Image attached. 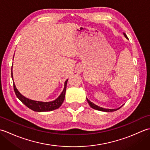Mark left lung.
Returning <instances> with one entry per match:
<instances>
[{"mask_svg": "<svg viewBox=\"0 0 150 150\" xmlns=\"http://www.w3.org/2000/svg\"><path fill=\"white\" fill-rule=\"evenodd\" d=\"M124 35L125 36V37L126 38V39H128V37L126 36V35L124 33ZM87 101L88 104H90V106L92 108H93V109L95 110H99V111H106V112H111V111H117L119 109H120V108H117V109H106V108H101L100 106H97V105H95V104H93L92 102L89 100L88 98H87Z\"/></svg>", "mask_w": 150, "mask_h": 150, "instance_id": "left-lung-1", "label": "left lung"}]
</instances>
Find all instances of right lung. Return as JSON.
I'll use <instances>...</instances> for the list:
<instances>
[{
	"label": "right lung",
	"instance_id": "right-lung-1",
	"mask_svg": "<svg viewBox=\"0 0 150 150\" xmlns=\"http://www.w3.org/2000/svg\"><path fill=\"white\" fill-rule=\"evenodd\" d=\"M11 77L13 78L12 68H11ZM68 79H67V80L65 81L64 88V90L61 93V94L59 95V97L55 100L51 101V102L36 101V100L29 99V98L25 97L18 91L14 83H13V89H14L15 93L16 94V96L17 97V98L22 102V103L26 105V106L28 108H29L30 109L32 110L33 111H37V112L50 111L58 109V108L62 105L65 98L66 85H67V82H68Z\"/></svg>",
	"mask_w": 150,
	"mask_h": 150
}]
</instances>
